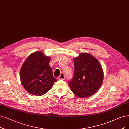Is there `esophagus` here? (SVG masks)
Here are the masks:
<instances>
[{"mask_svg": "<svg viewBox=\"0 0 129 129\" xmlns=\"http://www.w3.org/2000/svg\"><path fill=\"white\" fill-rule=\"evenodd\" d=\"M58 79L59 80H63L65 79V75L63 73H61L59 77H58Z\"/></svg>", "mask_w": 129, "mask_h": 129, "instance_id": "esophagus-1", "label": "esophagus"}]
</instances>
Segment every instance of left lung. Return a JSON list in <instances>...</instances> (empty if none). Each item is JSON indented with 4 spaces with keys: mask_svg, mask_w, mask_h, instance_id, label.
Wrapping results in <instances>:
<instances>
[{
    "mask_svg": "<svg viewBox=\"0 0 129 129\" xmlns=\"http://www.w3.org/2000/svg\"><path fill=\"white\" fill-rule=\"evenodd\" d=\"M74 75L68 85L79 97H88L99 90L103 80V72L94 56L81 53L74 59Z\"/></svg>",
    "mask_w": 129,
    "mask_h": 129,
    "instance_id": "8db88e82",
    "label": "left lung"
}]
</instances>
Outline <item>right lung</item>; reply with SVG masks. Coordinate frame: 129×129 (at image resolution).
<instances>
[{
  "mask_svg": "<svg viewBox=\"0 0 129 129\" xmlns=\"http://www.w3.org/2000/svg\"><path fill=\"white\" fill-rule=\"evenodd\" d=\"M50 58L42 52H34L24 62L20 71V79L29 93L41 96L48 92L57 81L49 65Z\"/></svg>",
  "mask_w": 129,
  "mask_h": 129,
  "instance_id": "obj_1",
  "label": "right lung"
}]
</instances>
